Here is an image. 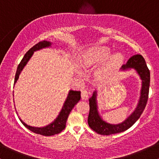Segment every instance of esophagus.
<instances>
[{
  "label": "esophagus",
  "mask_w": 159,
  "mask_h": 159,
  "mask_svg": "<svg viewBox=\"0 0 159 159\" xmlns=\"http://www.w3.org/2000/svg\"><path fill=\"white\" fill-rule=\"evenodd\" d=\"M89 94H90V93H89L88 91H87V90H84L81 92V98H82V99L87 100L89 97Z\"/></svg>",
  "instance_id": "esophagus-1"
}]
</instances>
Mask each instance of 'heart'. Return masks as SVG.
Here are the masks:
<instances>
[{"instance_id":"heart-1","label":"heart","mask_w":159,"mask_h":159,"mask_svg":"<svg viewBox=\"0 0 159 159\" xmlns=\"http://www.w3.org/2000/svg\"><path fill=\"white\" fill-rule=\"evenodd\" d=\"M95 56H96V59H97L98 61H102V60L105 59V58L107 57V50L106 48H101L99 49V50H97L96 52H95ZM121 57H122L121 54H116V55H114V58H113V61H114V63H116V62H118L120 59H121Z\"/></svg>"}]
</instances>
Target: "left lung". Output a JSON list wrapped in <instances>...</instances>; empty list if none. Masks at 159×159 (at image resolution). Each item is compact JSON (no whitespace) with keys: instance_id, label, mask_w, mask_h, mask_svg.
<instances>
[{"instance_id":"left-lung-1","label":"left lung","mask_w":159,"mask_h":159,"mask_svg":"<svg viewBox=\"0 0 159 159\" xmlns=\"http://www.w3.org/2000/svg\"><path fill=\"white\" fill-rule=\"evenodd\" d=\"M122 68L123 70L133 68L136 69L138 73L139 74L142 80V88L139 102L135 111L129 118H127V120L120 124L113 125V124L107 123L106 122L103 121L98 115L96 101V92H94L92 97L89 99L90 112H89L87 122L90 129H92L94 132L98 134H102V135H109V134L123 132L132 126L137 120L140 118V115L145 109L147 100H148L149 84H150V72L143 56L140 54L132 56V57L129 58L126 64L123 65Z\"/></svg>"}]
</instances>
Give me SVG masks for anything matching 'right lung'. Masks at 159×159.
<instances>
[{
	"mask_svg": "<svg viewBox=\"0 0 159 159\" xmlns=\"http://www.w3.org/2000/svg\"><path fill=\"white\" fill-rule=\"evenodd\" d=\"M51 44H52V43H49V42L41 41L39 42V43H38L37 44L34 45V46H33L32 48L25 54L22 60L20 62V63L17 67V70H16L15 75V80H14V84H15L16 81L18 80L20 72H21V71L23 69L24 66L27 64V61H29L30 57L33 55L34 52H35L36 50H39V49L43 48H45V47L50 46ZM80 99H81V91H69L68 97H67L66 100L63 108H62V111H61V113H60L58 117L52 123H51L50 125H47V126L45 127H32L24 123L20 118L19 120L21 122V123H22L27 129H29V130L33 132L36 133V134H42V135L45 136L54 135V134L61 133L62 131L65 129L66 120L68 119V116L69 114H70L71 111L72 110V108L75 107V105L79 102Z\"/></svg>",
	"mask_w": 159,
	"mask_h": 159,
	"instance_id": "right-lung-1",
	"label": "right lung"
}]
</instances>
